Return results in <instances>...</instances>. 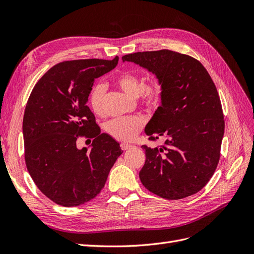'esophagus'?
Wrapping results in <instances>:
<instances>
[{
	"mask_svg": "<svg viewBox=\"0 0 254 254\" xmlns=\"http://www.w3.org/2000/svg\"><path fill=\"white\" fill-rule=\"evenodd\" d=\"M132 147H134L133 145H130V144H126V143H122L121 144V148L123 149V150H128V149H130V148H132Z\"/></svg>",
	"mask_w": 254,
	"mask_h": 254,
	"instance_id": "esophagus-1",
	"label": "esophagus"
}]
</instances>
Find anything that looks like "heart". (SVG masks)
<instances>
[{
    "label": "heart",
    "mask_w": 254,
    "mask_h": 254,
    "mask_svg": "<svg viewBox=\"0 0 254 254\" xmlns=\"http://www.w3.org/2000/svg\"><path fill=\"white\" fill-rule=\"evenodd\" d=\"M117 86L130 96L139 99L141 106L146 109H156L162 103L164 86L159 78L153 77L144 82L143 76L133 71H125L115 78ZM106 86L96 82L89 94V104L92 111L97 115L104 113V102ZM145 121L140 115L112 119L107 123L105 128L109 135L119 141H130L143 129Z\"/></svg>",
    "instance_id": "1"
}]
</instances>
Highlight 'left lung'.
Segmentation results:
<instances>
[{
  "label": "left lung",
  "instance_id": "1",
  "mask_svg": "<svg viewBox=\"0 0 254 254\" xmlns=\"http://www.w3.org/2000/svg\"><path fill=\"white\" fill-rule=\"evenodd\" d=\"M162 81L164 96L145 128L148 140L165 137L164 145H143V186L160 197L177 200L194 195L209 182L220 158L225 120L216 87L205 67L189 55L170 50L137 52L122 57Z\"/></svg>",
  "mask_w": 254,
  "mask_h": 254
}]
</instances>
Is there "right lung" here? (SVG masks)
<instances>
[{
  "label": "right lung",
  "mask_w": 254,
  "mask_h": 254,
  "mask_svg": "<svg viewBox=\"0 0 254 254\" xmlns=\"http://www.w3.org/2000/svg\"><path fill=\"white\" fill-rule=\"evenodd\" d=\"M118 63V56L64 61L29 95L23 118L26 167L37 188L59 205H80L96 197L123 153L117 141L101 133L87 106L94 80ZM79 136L94 139L90 151L77 148Z\"/></svg>",
  "instance_id": "right-lung-1"
}]
</instances>
